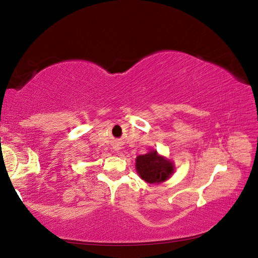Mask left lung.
Instances as JSON below:
<instances>
[{
  "mask_svg": "<svg viewBox=\"0 0 258 258\" xmlns=\"http://www.w3.org/2000/svg\"><path fill=\"white\" fill-rule=\"evenodd\" d=\"M135 169L143 181L150 184H159L173 175L175 165L171 159L159 155L157 150H151L135 158Z\"/></svg>",
  "mask_w": 258,
  "mask_h": 258,
  "instance_id": "1",
  "label": "left lung"
}]
</instances>
